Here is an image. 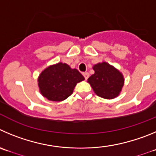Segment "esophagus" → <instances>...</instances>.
Wrapping results in <instances>:
<instances>
[{"mask_svg":"<svg viewBox=\"0 0 156 156\" xmlns=\"http://www.w3.org/2000/svg\"><path fill=\"white\" fill-rule=\"evenodd\" d=\"M83 75H84V77H85V79H88V77H89V74H88V72H84L83 73Z\"/></svg>","mask_w":156,"mask_h":156,"instance_id":"1","label":"esophagus"}]
</instances>
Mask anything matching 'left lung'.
I'll list each match as a JSON object with an SVG mask.
<instances>
[{"mask_svg": "<svg viewBox=\"0 0 156 156\" xmlns=\"http://www.w3.org/2000/svg\"><path fill=\"white\" fill-rule=\"evenodd\" d=\"M94 73L88 82L96 94L105 99H113L120 94L125 78L119 70L105 62L93 66Z\"/></svg>", "mask_w": 156, "mask_h": 156, "instance_id": "left-lung-1", "label": "left lung"}]
</instances>
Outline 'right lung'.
Returning a JSON list of instances; mask_svg holds the SVG:
<instances>
[{"label":"right lung","mask_w":156,"mask_h":156,"mask_svg":"<svg viewBox=\"0 0 156 156\" xmlns=\"http://www.w3.org/2000/svg\"><path fill=\"white\" fill-rule=\"evenodd\" d=\"M85 78L75 68L58 62L44 69L37 78L40 93L49 101H62L68 98L78 83Z\"/></svg>","instance_id":"add662e5"}]
</instances>
